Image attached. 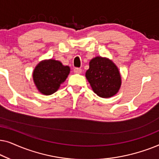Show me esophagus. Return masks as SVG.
<instances>
[{
	"label": "esophagus",
	"instance_id": "esophagus-1",
	"mask_svg": "<svg viewBox=\"0 0 159 159\" xmlns=\"http://www.w3.org/2000/svg\"><path fill=\"white\" fill-rule=\"evenodd\" d=\"M74 72L76 74H81L82 73V69L80 68H75L74 69Z\"/></svg>",
	"mask_w": 159,
	"mask_h": 159
}]
</instances>
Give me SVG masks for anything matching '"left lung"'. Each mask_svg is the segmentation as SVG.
I'll use <instances>...</instances> for the list:
<instances>
[{"instance_id": "left-lung-1", "label": "left lung", "mask_w": 159, "mask_h": 159, "mask_svg": "<svg viewBox=\"0 0 159 159\" xmlns=\"http://www.w3.org/2000/svg\"><path fill=\"white\" fill-rule=\"evenodd\" d=\"M89 65L85 76L95 94L101 98L116 94L121 86V76L116 65L101 56L93 58Z\"/></svg>"}]
</instances>
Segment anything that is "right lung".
I'll return each mask as SVG.
<instances>
[{
	"label": "right lung",
	"mask_w": 159,
	"mask_h": 159,
	"mask_svg": "<svg viewBox=\"0 0 159 159\" xmlns=\"http://www.w3.org/2000/svg\"><path fill=\"white\" fill-rule=\"evenodd\" d=\"M70 69L56 60L44 61L34 69L33 80L37 88L44 95H51L58 90L66 79Z\"/></svg>",
	"instance_id": "right-lung-1"
}]
</instances>
